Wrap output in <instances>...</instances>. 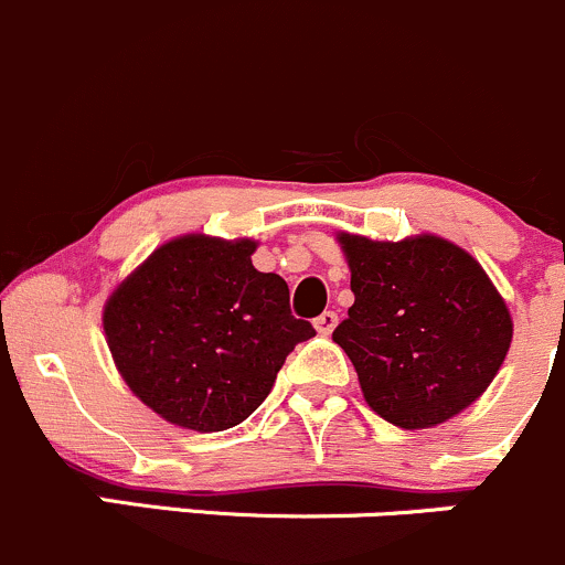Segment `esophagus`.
<instances>
[{"instance_id":"1","label":"esophagus","mask_w":565,"mask_h":565,"mask_svg":"<svg viewBox=\"0 0 565 565\" xmlns=\"http://www.w3.org/2000/svg\"><path fill=\"white\" fill-rule=\"evenodd\" d=\"M335 322H339V315H335V311H322V315L315 319V328L322 335H328V333H333Z\"/></svg>"}]
</instances>
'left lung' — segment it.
<instances>
[{"label":"left lung","instance_id":"8db88e82","mask_svg":"<svg viewBox=\"0 0 565 565\" xmlns=\"http://www.w3.org/2000/svg\"><path fill=\"white\" fill-rule=\"evenodd\" d=\"M355 303L333 330L369 407L431 429L470 407L505 361L509 306L465 248L437 235L369 241L341 232Z\"/></svg>","mask_w":565,"mask_h":565}]
</instances>
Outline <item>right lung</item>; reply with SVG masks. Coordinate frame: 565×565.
<instances>
[{
    "label": "right lung",
    "instance_id": "1",
    "mask_svg": "<svg viewBox=\"0 0 565 565\" xmlns=\"http://www.w3.org/2000/svg\"><path fill=\"white\" fill-rule=\"evenodd\" d=\"M256 243L182 235L152 250L104 306L106 344L128 388L193 431L243 424L315 328L289 287L250 265Z\"/></svg>",
    "mask_w": 565,
    "mask_h": 565
}]
</instances>
